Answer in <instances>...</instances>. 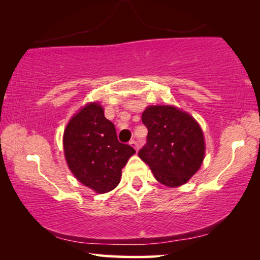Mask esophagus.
<instances>
[{"instance_id":"1","label":"esophagus","mask_w":260,"mask_h":260,"mask_svg":"<svg viewBox=\"0 0 260 260\" xmlns=\"http://www.w3.org/2000/svg\"><path fill=\"white\" fill-rule=\"evenodd\" d=\"M129 146H131V147H133L136 151L139 150V143L136 142V141H134V140H133V141H131V142H129Z\"/></svg>"}]
</instances>
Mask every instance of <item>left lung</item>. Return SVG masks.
I'll return each mask as SVG.
<instances>
[{
	"label": "left lung",
	"mask_w": 260,
	"mask_h": 260,
	"mask_svg": "<svg viewBox=\"0 0 260 260\" xmlns=\"http://www.w3.org/2000/svg\"><path fill=\"white\" fill-rule=\"evenodd\" d=\"M147 143L139 157L158 182L179 187L200 170L205 155L201 126L187 112L172 105H151L142 113Z\"/></svg>",
	"instance_id": "8db88e82"
}]
</instances>
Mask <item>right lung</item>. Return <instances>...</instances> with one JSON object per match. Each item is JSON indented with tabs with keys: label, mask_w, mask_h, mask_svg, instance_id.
Wrapping results in <instances>:
<instances>
[{
	"label": "right lung",
	"mask_w": 260,
	"mask_h": 260,
	"mask_svg": "<svg viewBox=\"0 0 260 260\" xmlns=\"http://www.w3.org/2000/svg\"><path fill=\"white\" fill-rule=\"evenodd\" d=\"M63 146L74 177L99 193L118 186L122 167L135 153L128 144L118 141L114 125L98 102L87 104L72 117L64 131Z\"/></svg>",
	"instance_id": "obj_1"
}]
</instances>
